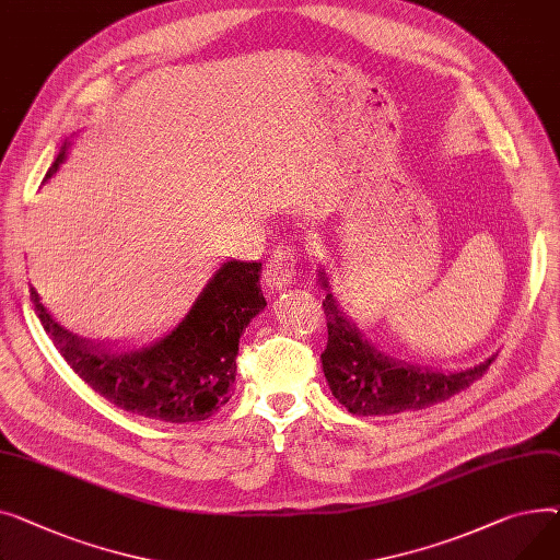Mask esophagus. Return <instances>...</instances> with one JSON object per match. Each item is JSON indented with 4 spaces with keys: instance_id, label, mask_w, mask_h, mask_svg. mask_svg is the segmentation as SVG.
I'll return each instance as SVG.
<instances>
[{
    "instance_id": "34e87169",
    "label": "esophagus",
    "mask_w": 560,
    "mask_h": 560,
    "mask_svg": "<svg viewBox=\"0 0 560 560\" xmlns=\"http://www.w3.org/2000/svg\"><path fill=\"white\" fill-rule=\"evenodd\" d=\"M295 261H299V257H295V253L291 248L282 246V248L273 250L271 259L265 267V282L271 291H282L293 282Z\"/></svg>"
}]
</instances>
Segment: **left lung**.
<instances>
[{
  "label": "left lung",
  "instance_id": "8db88e82",
  "mask_svg": "<svg viewBox=\"0 0 560 560\" xmlns=\"http://www.w3.org/2000/svg\"><path fill=\"white\" fill-rule=\"evenodd\" d=\"M318 282L327 291L323 310L327 318V346L320 364L332 396L357 416H393L418 411L452 398L479 380L495 354L462 371H439L407 364L377 350L357 323L341 310L330 291L327 273L318 269Z\"/></svg>",
  "mask_w": 560,
  "mask_h": 560
}]
</instances>
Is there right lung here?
<instances>
[{
	"mask_svg": "<svg viewBox=\"0 0 560 560\" xmlns=\"http://www.w3.org/2000/svg\"><path fill=\"white\" fill-rule=\"evenodd\" d=\"M70 147L65 140L45 180L60 170ZM259 269L261 261H221L174 330L142 348L72 335L47 312L33 287L31 301L62 359L98 396L142 418L199 422L230 400L240 339L267 307Z\"/></svg>",
	"mask_w": 560,
	"mask_h": 560,
	"instance_id": "right-lung-1",
	"label": "right lung"
}]
</instances>
